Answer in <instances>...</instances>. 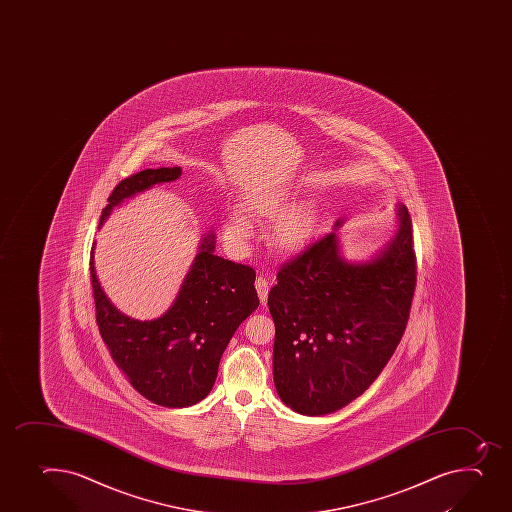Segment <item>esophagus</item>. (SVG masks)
Masks as SVG:
<instances>
[{
    "label": "esophagus",
    "mask_w": 512,
    "mask_h": 512,
    "mask_svg": "<svg viewBox=\"0 0 512 512\" xmlns=\"http://www.w3.org/2000/svg\"><path fill=\"white\" fill-rule=\"evenodd\" d=\"M255 289H257V294H259L260 302L262 305L267 304V297H269L270 284L264 277H259V279L255 280Z\"/></svg>",
    "instance_id": "obj_1"
}]
</instances>
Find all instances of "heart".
Here are the masks:
<instances>
[{
    "mask_svg": "<svg viewBox=\"0 0 512 512\" xmlns=\"http://www.w3.org/2000/svg\"><path fill=\"white\" fill-rule=\"evenodd\" d=\"M287 207L289 198L279 188H252L242 197V208L250 215L277 217L270 230V242L279 252H299L310 237V218L304 208ZM222 230L225 240L242 247L252 235V223L245 213L233 210L223 220Z\"/></svg>",
    "mask_w": 512,
    "mask_h": 512,
    "instance_id": "heart-1",
    "label": "heart"
}]
</instances>
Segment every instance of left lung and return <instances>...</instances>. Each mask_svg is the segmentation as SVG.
Here are the masks:
<instances>
[{
    "instance_id": "obj_1",
    "label": "left lung",
    "mask_w": 512,
    "mask_h": 512,
    "mask_svg": "<svg viewBox=\"0 0 512 512\" xmlns=\"http://www.w3.org/2000/svg\"><path fill=\"white\" fill-rule=\"evenodd\" d=\"M399 228L364 262H350L334 232L282 265L269 292L275 324L274 382L287 407L332 414L364 394L404 335L414 297L412 222L397 205Z\"/></svg>"
}]
</instances>
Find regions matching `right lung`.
Here are the masks:
<instances>
[{"mask_svg": "<svg viewBox=\"0 0 512 512\" xmlns=\"http://www.w3.org/2000/svg\"><path fill=\"white\" fill-rule=\"evenodd\" d=\"M180 167L147 168L118 183L100 225L113 208L157 183L173 182ZM90 257L97 324L118 369L153 404L182 409L207 397L223 350L238 325L259 307L255 270L215 255V235H203L197 257L172 307L158 319L137 320L108 300Z\"/></svg>", "mask_w": 512, "mask_h": 512, "instance_id": "right-lung-1", "label": "right lung"}]
</instances>
